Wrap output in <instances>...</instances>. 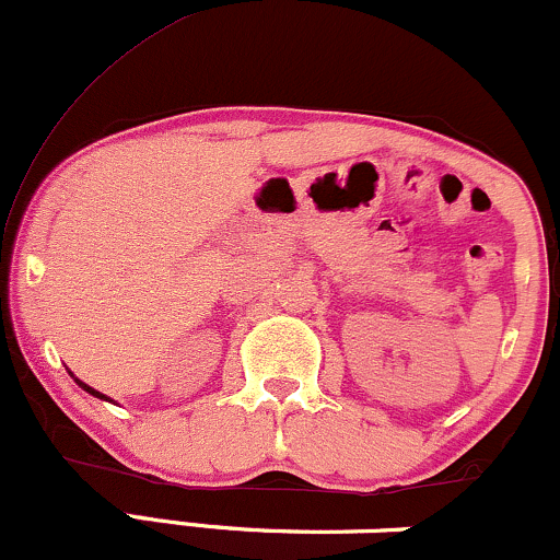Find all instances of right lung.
<instances>
[{
	"label": "right lung",
	"instance_id": "1",
	"mask_svg": "<svg viewBox=\"0 0 560 560\" xmlns=\"http://www.w3.org/2000/svg\"><path fill=\"white\" fill-rule=\"evenodd\" d=\"M79 384H81V382H79ZM81 387H83V389H86V392H89V395H96V397H102V400H105V395H100V392H94L92 387H86V384H81Z\"/></svg>",
	"mask_w": 560,
	"mask_h": 560
}]
</instances>
